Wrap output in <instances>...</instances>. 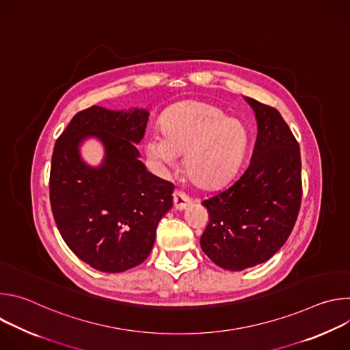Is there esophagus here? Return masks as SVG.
<instances>
[{"label":"esophagus","mask_w":350,"mask_h":350,"mask_svg":"<svg viewBox=\"0 0 350 350\" xmlns=\"http://www.w3.org/2000/svg\"><path fill=\"white\" fill-rule=\"evenodd\" d=\"M173 201H174V209L176 211H183L191 204V199L181 191H174Z\"/></svg>","instance_id":"34e87169"}]
</instances>
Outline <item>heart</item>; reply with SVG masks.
<instances>
[{
  "mask_svg": "<svg viewBox=\"0 0 350 350\" xmlns=\"http://www.w3.org/2000/svg\"><path fill=\"white\" fill-rule=\"evenodd\" d=\"M161 134L145 138V151L161 167H173L185 155V170L201 188H217L239 169L249 142L246 126L213 105L183 103L161 120Z\"/></svg>",
  "mask_w": 350,
  "mask_h": 350,
  "instance_id": "obj_1",
  "label": "heart"
}]
</instances>
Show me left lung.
Returning a JSON list of instances; mask_svg holds the SVG:
<instances>
[{
    "mask_svg": "<svg viewBox=\"0 0 350 350\" xmlns=\"http://www.w3.org/2000/svg\"><path fill=\"white\" fill-rule=\"evenodd\" d=\"M258 122L247 167L202 202L209 223L201 235L208 258L241 271L271 259L288 239L302 199L299 145L275 108L243 96Z\"/></svg>",
    "mask_w": 350,
    "mask_h": 350,
    "instance_id": "8db88e82",
    "label": "left lung"
}]
</instances>
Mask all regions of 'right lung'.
Listing matches in <instances>:
<instances>
[{
    "label": "right lung",
    "mask_w": 350,
    "mask_h": 350,
    "mask_svg": "<svg viewBox=\"0 0 350 350\" xmlns=\"http://www.w3.org/2000/svg\"><path fill=\"white\" fill-rule=\"evenodd\" d=\"M149 112L91 107L79 112L57 139L49 199L58 230L70 251L104 273H122L151 254L159 220L173 206L174 185L139 161ZM102 142L105 159L88 165L79 148Z\"/></svg>",
    "instance_id": "obj_1"
}]
</instances>
